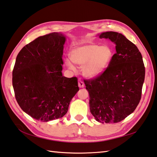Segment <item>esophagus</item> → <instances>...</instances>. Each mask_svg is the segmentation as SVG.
Here are the masks:
<instances>
[{
    "mask_svg": "<svg viewBox=\"0 0 157 157\" xmlns=\"http://www.w3.org/2000/svg\"><path fill=\"white\" fill-rule=\"evenodd\" d=\"M78 85H79V88L84 87V83L82 80V79H79L78 80Z\"/></svg>",
    "mask_w": 157,
    "mask_h": 157,
    "instance_id": "esophagus-1",
    "label": "esophagus"
}]
</instances>
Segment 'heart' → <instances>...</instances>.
<instances>
[{"label": "heart", "instance_id": "obj_1", "mask_svg": "<svg viewBox=\"0 0 157 157\" xmlns=\"http://www.w3.org/2000/svg\"><path fill=\"white\" fill-rule=\"evenodd\" d=\"M70 56L72 62L83 69L86 75L93 78L99 75L105 69L112 57V51L107 45L87 44L73 49ZM72 62L66 60L67 65L70 69H75Z\"/></svg>", "mask_w": 157, "mask_h": 157}]
</instances>
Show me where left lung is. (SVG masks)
<instances>
[{
  "label": "left lung",
  "instance_id": "1",
  "mask_svg": "<svg viewBox=\"0 0 157 157\" xmlns=\"http://www.w3.org/2000/svg\"><path fill=\"white\" fill-rule=\"evenodd\" d=\"M100 39H109L116 44L112 56L103 72L85 79L90 95L92 114L99 122L116 123L133 113L142 97L145 78L142 56L137 46L121 33L105 32Z\"/></svg>",
  "mask_w": 157,
  "mask_h": 157
}]
</instances>
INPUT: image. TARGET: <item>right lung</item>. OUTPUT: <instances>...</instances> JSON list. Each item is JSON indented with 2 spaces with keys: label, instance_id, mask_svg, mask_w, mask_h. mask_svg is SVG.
Segmentation results:
<instances>
[{
  "label": "right lung",
  "instance_id": "right-lung-1",
  "mask_svg": "<svg viewBox=\"0 0 157 157\" xmlns=\"http://www.w3.org/2000/svg\"><path fill=\"white\" fill-rule=\"evenodd\" d=\"M65 36L52 33L39 36L18 53L12 84L18 105L37 121L60 118L79 90L78 78L62 74Z\"/></svg>",
  "mask_w": 157,
  "mask_h": 157
}]
</instances>
